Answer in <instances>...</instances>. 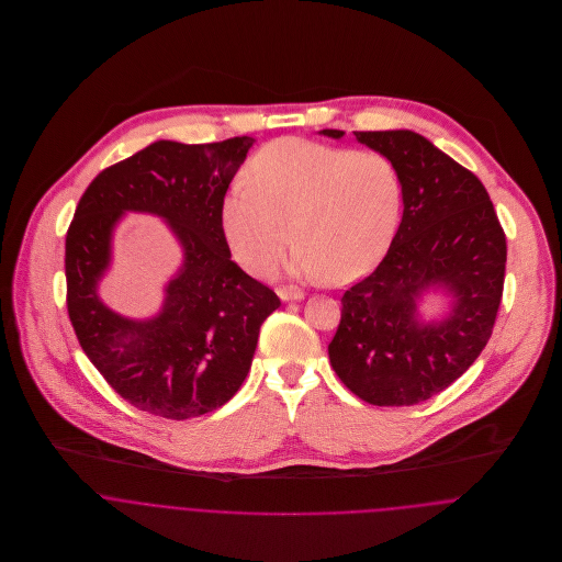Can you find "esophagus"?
I'll use <instances>...</instances> for the list:
<instances>
[{"instance_id": "esophagus-1", "label": "esophagus", "mask_w": 562, "mask_h": 562, "mask_svg": "<svg viewBox=\"0 0 562 562\" xmlns=\"http://www.w3.org/2000/svg\"><path fill=\"white\" fill-rule=\"evenodd\" d=\"M279 299L283 301V303H290V301H303L305 299V294L299 290V288H279Z\"/></svg>"}]
</instances>
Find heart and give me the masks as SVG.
Segmentation results:
<instances>
[{"label":"heart","mask_w":562,"mask_h":562,"mask_svg":"<svg viewBox=\"0 0 562 562\" xmlns=\"http://www.w3.org/2000/svg\"><path fill=\"white\" fill-rule=\"evenodd\" d=\"M246 181L225 192L221 221L252 274L270 272L294 236L292 272L350 283L381 259L398 221V172L379 151L279 138L248 160Z\"/></svg>","instance_id":"obj_1"}]
</instances>
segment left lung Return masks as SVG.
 I'll return each instance as SVG.
<instances>
[{
    "label": "left lung",
    "instance_id": "8db88e82",
    "mask_svg": "<svg viewBox=\"0 0 562 562\" xmlns=\"http://www.w3.org/2000/svg\"><path fill=\"white\" fill-rule=\"evenodd\" d=\"M355 136L394 164L404 210L387 255L344 292L328 359L361 401L408 406L450 387L486 346L504 290L506 236L481 179L424 136ZM430 284L446 286L456 305L443 322L424 325L416 299Z\"/></svg>",
    "mask_w": 562,
    "mask_h": 562
}]
</instances>
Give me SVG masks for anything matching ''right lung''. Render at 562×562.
<instances>
[{
	"mask_svg": "<svg viewBox=\"0 0 562 562\" xmlns=\"http://www.w3.org/2000/svg\"><path fill=\"white\" fill-rule=\"evenodd\" d=\"M255 140H158L101 170L67 232V310L81 350L108 385L140 411L188 419L232 401L250 370L263 321L279 296L248 277L223 232V196ZM123 211L166 217L184 246L161 316L130 322L95 296Z\"/></svg>",
	"mask_w": 562,
	"mask_h": 562,
	"instance_id": "1",
	"label": "right lung"
}]
</instances>
